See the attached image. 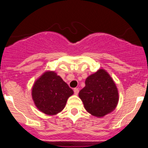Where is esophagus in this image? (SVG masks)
Returning a JSON list of instances; mask_svg holds the SVG:
<instances>
[{"label": "esophagus", "instance_id": "esophagus-1", "mask_svg": "<svg viewBox=\"0 0 148 148\" xmlns=\"http://www.w3.org/2000/svg\"><path fill=\"white\" fill-rule=\"evenodd\" d=\"M74 94H75V95H77V94L79 93V89H78V88H74Z\"/></svg>", "mask_w": 148, "mask_h": 148}]
</instances>
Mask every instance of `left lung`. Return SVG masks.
I'll return each instance as SVG.
<instances>
[{
    "label": "left lung",
    "mask_w": 148,
    "mask_h": 148,
    "mask_svg": "<svg viewBox=\"0 0 148 148\" xmlns=\"http://www.w3.org/2000/svg\"><path fill=\"white\" fill-rule=\"evenodd\" d=\"M79 97L86 111L97 117L112 112L119 100L117 86L104 69L98 70L86 78L85 86L80 90Z\"/></svg>",
    "instance_id": "1"
}]
</instances>
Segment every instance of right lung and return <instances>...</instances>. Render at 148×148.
I'll use <instances>...</instances> for the list:
<instances>
[{
  "label": "right lung",
  "instance_id": "right-lung-1",
  "mask_svg": "<svg viewBox=\"0 0 148 148\" xmlns=\"http://www.w3.org/2000/svg\"><path fill=\"white\" fill-rule=\"evenodd\" d=\"M74 92L54 71H46L34 83L32 98L35 105L48 115H54L65 107Z\"/></svg>",
  "mask_w": 148,
  "mask_h": 148
}]
</instances>
